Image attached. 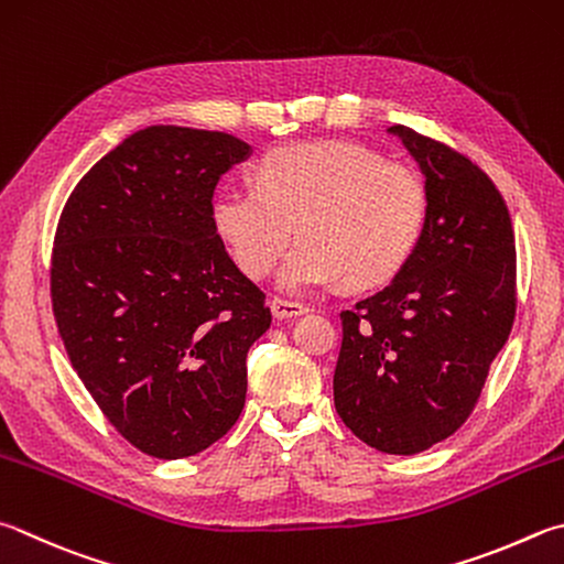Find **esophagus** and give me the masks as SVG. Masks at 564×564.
<instances>
[{
	"label": "esophagus",
	"mask_w": 564,
	"mask_h": 564,
	"mask_svg": "<svg viewBox=\"0 0 564 564\" xmlns=\"http://www.w3.org/2000/svg\"><path fill=\"white\" fill-rule=\"evenodd\" d=\"M271 313L279 321H285V317H299L303 313H308L303 303H293V301H283V299H271Z\"/></svg>",
	"instance_id": "obj_1"
}]
</instances>
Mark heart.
I'll list each match as a JSON object with an SVG mask.
<instances>
[{
	"mask_svg": "<svg viewBox=\"0 0 564 564\" xmlns=\"http://www.w3.org/2000/svg\"><path fill=\"white\" fill-rule=\"evenodd\" d=\"M426 214L419 172L343 140L271 148L256 165V187H221L209 207L217 237L253 279L273 269L299 231L279 273L289 293L392 281L419 247Z\"/></svg>",
	"mask_w": 564,
	"mask_h": 564,
	"instance_id": "heart-1",
	"label": "heart"
}]
</instances>
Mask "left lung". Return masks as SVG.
I'll list each match as a JSON object with an SVG mask.
<instances>
[{
	"mask_svg": "<svg viewBox=\"0 0 564 564\" xmlns=\"http://www.w3.org/2000/svg\"><path fill=\"white\" fill-rule=\"evenodd\" d=\"M389 132L426 177V227L394 281L340 313L333 392L360 442L412 456L466 422L508 340L516 237L503 197L476 162L406 126Z\"/></svg>",
	"mask_w": 564,
	"mask_h": 564,
	"instance_id": "1",
	"label": "left lung"
}]
</instances>
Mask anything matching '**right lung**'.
Listing matches in <instances>:
<instances>
[{
    "label": "right lung",
    "instance_id": "right-lung-1",
    "mask_svg": "<svg viewBox=\"0 0 564 564\" xmlns=\"http://www.w3.org/2000/svg\"><path fill=\"white\" fill-rule=\"evenodd\" d=\"M251 155L227 132L150 126L70 192L51 253L68 360L122 438L155 458L209 448L247 402L263 291L212 227L217 182Z\"/></svg>",
    "mask_w": 564,
    "mask_h": 564
}]
</instances>
